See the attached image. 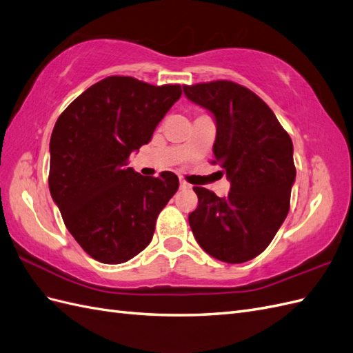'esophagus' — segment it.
<instances>
[{
  "instance_id": "esophagus-1",
  "label": "esophagus",
  "mask_w": 353,
  "mask_h": 353,
  "mask_svg": "<svg viewBox=\"0 0 353 353\" xmlns=\"http://www.w3.org/2000/svg\"><path fill=\"white\" fill-rule=\"evenodd\" d=\"M180 188H182V189H190V188H192V186H190V185L186 182V180L180 179Z\"/></svg>"
}]
</instances>
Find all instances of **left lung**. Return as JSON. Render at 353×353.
Returning <instances> with one entry per match:
<instances>
[{
	"label": "left lung",
	"mask_w": 353,
	"mask_h": 353,
	"mask_svg": "<svg viewBox=\"0 0 353 353\" xmlns=\"http://www.w3.org/2000/svg\"><path fill=\"white\" fill-rule=\"evenodd\" d=\"M189 100L216 118L213 164L230 190L220 198L195 186L198 207L189 225L205 253L244 263L263 253L290 210L296 179L293 142L272 109L247 87L228 79L183 85Z\"/></svg>",
	"instance_id": "8db88e82"
}]
</instances>
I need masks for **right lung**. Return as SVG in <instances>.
Listing matches in <instances>:
<instances>
[{"instance_id":"1","label":"right lung","mask_w":353,"mask_h":353,"mask_svg":"<svg viewBox=\"0 0 353 353\" xmlns=\"http://www.w3.org/2000/svg\"><path fill=\"white\" fill-rule=\"evenodd\" d=\"M180 96L179 84L112 75L88 87L57 118L50 139V194L70 235L94 260L118 265L137 256L177 192L174 173L146 177L128 159L152 139Z\"/></svg>"}]
</instances>
